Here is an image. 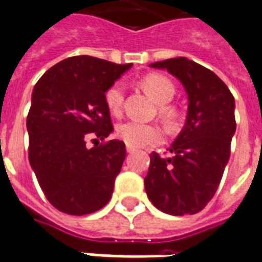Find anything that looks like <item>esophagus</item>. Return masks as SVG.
Here are the masks:
<instances>
[{
    "instance_id": "34e87169",
    "label": "esophagus",
    "mask_w": 262,
    "mask_h": 262,
    "mask_svg": "<svg viewBox=\"0 0 262 262\" xmlns=\"http://www.w3.org/2000/svg\"><path fill=\"white\" fill-rule=\"evenodd\" d=\"M125 149H127V152H134L135 151L134 146H129V145H127V148H125Z\"/></svg>"
}]
</instances>
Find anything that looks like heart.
<instances>
[{"label":"heart","mask_w":262,"mask_h":262,"mask_svg":"<svg viewBox=\"0 0 262 262\" xmlns=\"http://www.w3.org/2000/svg\"><path fill=\"white\" fill-rule=\"evenodd\" d=\"M141 86L144 87V90L157 103L161 104L159 107L161 114L168 121H172L175 118L176 111L173 107L166 104L175 96V86H173L172 80L164 75L151 73V75H146L145 77L141 79ZM124 97H125V89L121 81H117L107 89L104 98L107 108L110 110L111 114L117 116L121 113L122 105H124ZM117 135L129 146L151 145V144H158L164 140V133L158 125L144 124L140 121L121 122L117 127Z\"/></svg>","instance_id":"b5f03b06"}]
</instances>
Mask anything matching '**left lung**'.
Instances as JSON below:
<instances>
[{"mask_svg": "<svg viewBox=\"0 0 262 262\" xmlns=\"http://www.w3.org/2000/svg\"><path fill=\"white\" fill-rule=\"evenodd\" d=\"M166 69L187 93L185 127L170 145V158L151 154L145 190L152 205L173 216L194 214L211 200L229 162L235 133L234 97L211 70L186 57L149 64Z\"/></svg>", "mask_w": 262, "mask_h": 262, "instance_id": "8db88e82", "label": "left lung"}]
</instances>
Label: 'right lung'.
Here are the masks:
<instances>
[{"label": "right lung", "instance_id": "right-lung-1", "mask_svg": "<svg viewBox=\"0 0 262 262\" xmlns=\"http://www.w3.org/2000/svg\"><path fill=\"white\" fill-rule=\"evenodd\" d=\"M131 66L86 55L68 57L33 87L27 117L29 164L57 210L83 216L111 199L125 144L111 140L89 149L86 141L113 133L105 92Z\"/></svg>", "mask_w": 262, "mask_h": 262}]
</instances>
